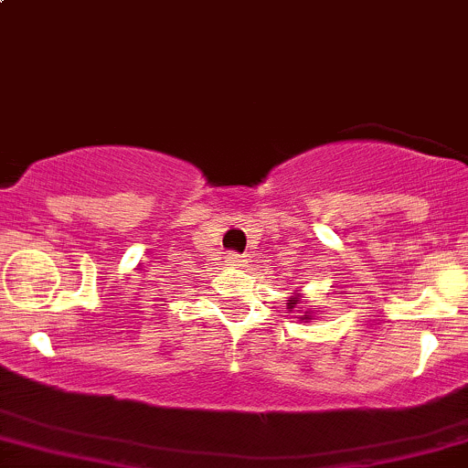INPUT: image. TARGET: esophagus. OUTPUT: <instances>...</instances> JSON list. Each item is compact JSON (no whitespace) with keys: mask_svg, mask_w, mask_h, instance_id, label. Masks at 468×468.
<instances>
[{"mask_svg":"<svg viewBox=\"0 0 468 468\" xmlns=\"http://www.w3.org/2000/svg\"><path fill=\"white\" fill-rule=\"evenodd\" d=\"M245 261H248V259H245V256L239 254V252H229L228 254V265H229V268H243Z\"/></svg>","mask_w":468,"mask_h":468,"instance_id":"34e87169","label":"esophagus"}]
</instances>
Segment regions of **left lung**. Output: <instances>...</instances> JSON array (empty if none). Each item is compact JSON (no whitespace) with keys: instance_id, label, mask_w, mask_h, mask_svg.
<instances>
[{"instance_id":"obj_1","label":"left lung","mask_w":468,"mask_h":468,"mask_svg":"<svg viewBox=\"0 0 468 468\" xmlns=\"http://www.w3.org/2000/svg\"><path fill=\"white\" fill-rule=\"evenodd\" d=\"M299 303H301V294H299V292H292V296H290V299H288V310H290V313H294V308H296V305H299ZM310 316H313V314H310L308 310H305V313L301 314V316H296V319L308 321Z\"/></svg>"}]
</instances>
